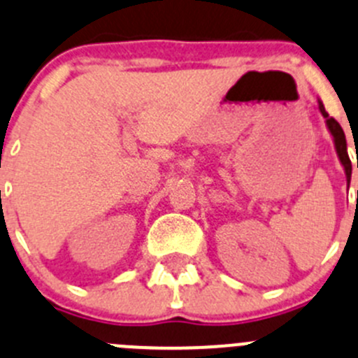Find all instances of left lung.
<instances>
[{
    "label": "left lung",
    "instance_id": "8db88e82",
    "mask_svg": "<svg viewBox=\"0 0 358 358\" xmlns=\"http://www.w3.org/2000/svg\"><path fill=\"white\" fill-rule=\"evenodd\" d=\"M318 110H320V113H322V115H324V119H325V126H327L329 133L332 134V140H334L336 154H338L339 162H341L343 168H345L346 182L350 183V180H352V162H350L348 150H346V138H345V131L341 129V126H339V124H338V120H334V119H332V117H329V113L325 112L324 103H322V101H318Z\"/></svg>",
    "mask_w": 358,
    "mask_h": 358
}]
</instances>
